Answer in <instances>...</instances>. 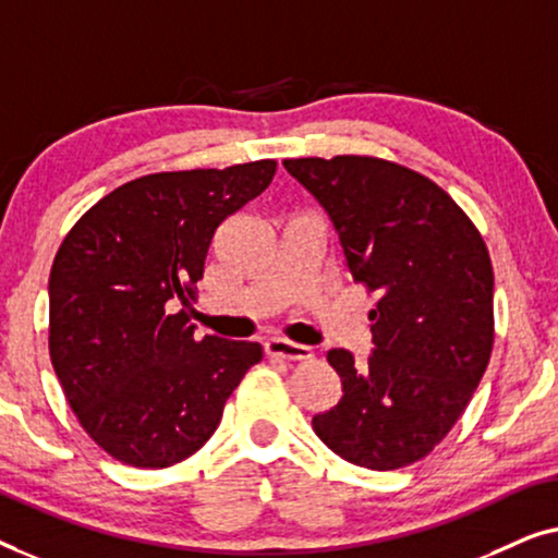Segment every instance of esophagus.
<instances>
[{
  "label": "esophagus",
  "instance_id": "1",
  "mask_svg": "<svg viewBox=\"0 0 558 558\" xmlns=\"http://www.w3.org/2000/svg\"><path fill=\"white\" fill-rule=\"evenodd\" d=\"M265 351L272 359H286V361H308L313 359V351L303 343L280 339V336H272V339L265 341Z\"/></svg>",
  "mask_w": 558,
  "mask_h": 558
}]
</instances>
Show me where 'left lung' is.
I'll use <instances>...</instances> for the list:
<instances>
[{
    "label": "left lung",
    "instance_id": "left-lung-1",
    "mask_svg": "<svg viewBox=\"0 0 558 558\" xmlns=\"http://www.w3.org/2000/svg\"><path fill=\"white\" fill-rule=\"evenodd\" d=\"M282 167L328 211L354 282L379 295L366 364L328 351L343 397L313 429L354 465H412L450 433L490 361L488 247L442 186L402 163L347 154Z\"/></svg>",
    "mask_w": 558,
    "mask_h": 558
}]
</instances>
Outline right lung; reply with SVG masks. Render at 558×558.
I'll return each mask as SVG.
<instances>
[{
	"instance_id": "add662e5",
	"label": "right lung",
	"mask_w": 558,
	"mask_h": 558,
	"mask_svg": "<svg viewBox=\"0 0 558 558\" xmlns=\"http://www.w3.org/2000/svg\"><path fill=\"white\" fill-rule=\"evenodd\" d=\"M272 159L159 171L93 204L50 270V359L93 442L144 470L199 450L263 359L253 341L204 336L186 311L211 234L268 190Z\"/></svg>"
}]
</instances>
